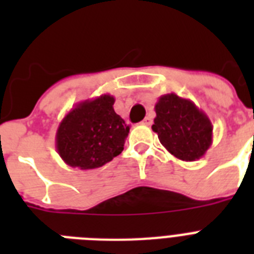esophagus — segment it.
<instances>
[{
  "label": "esophagus",
  "instance_id": "esophagus-1",
  "mask_svg": "<svg viewBox=\"0 0 254 254\" xmlns=\"http://www.w3.org/2000/svg\"><path fill=\"white\" fill-rule=\"evenodd\" d=\"M141 124H142V125H146V127H150L151 124H153V119L147 116V117H145V119H143L142 121H141Z\"/></svg>",
  "mask_w": 254,
  "mask_h": 254
}]
</instances>
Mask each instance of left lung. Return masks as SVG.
<instances>
[{
    "instance_id": "1",
    "label": "left lung",
    "mask_w": 254,
    "mask_h": 254,
    "mask_svg": "<svg viewBox=\"0 0 254 254\" xmlns=\"http://www.w3.org/2000/svg\"><path fill=\"white\" fill-rule=\"evenodd\" d=\"M154 109L157 116L151 129L169 153L186 162L205 154L212 145L213 127L191 100L167 93L159 97Z\"/></svg>"
}]
</instances>
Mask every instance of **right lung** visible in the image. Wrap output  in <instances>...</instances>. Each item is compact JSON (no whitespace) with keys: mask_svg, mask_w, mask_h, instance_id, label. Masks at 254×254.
I'll return each instance as SVG.
<instances>
[{"mask_svg":"<svg viewBox=\"0 0 254 254\" xmlns=\"http://www.w3.org/2000/svg\"><path fill=\"white\" fill-rule=\"evenodd\" d=\"M115 97L101 95L77 103L58 127L55 147L68 166L92 170L121 154L129 125L113 109Z\"/></svg>","mask_w":254,"mask_h":254,"instance_id":"right-lung-1","label":"right lung"}]
</instances>
